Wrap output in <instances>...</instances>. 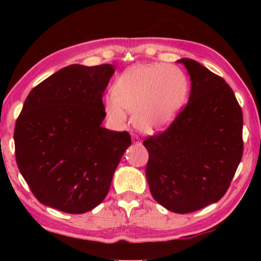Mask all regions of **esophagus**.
Here are the masks:
<instances>
[{"label":"esophagus","instance_id":"esophagus-1","mask_svg":"<svg viewBox=\"0 0 261 261\" xmlns=\"http://www.w3.org/2000/svg\"><path fill=\"white\" fill-rule=\"evenodd\" d=\"M132 142H133V144H140V138H139L138 135H133V137H132Z\"/></svg>","mask_w":261,"mask_h":261}]
</instances>
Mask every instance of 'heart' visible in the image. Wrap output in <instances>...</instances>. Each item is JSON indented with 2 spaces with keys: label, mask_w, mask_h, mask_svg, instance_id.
I'll use <instances>...</instances> for the list:
<instances>
[{
  "label": "heart",
  "mask_w": 261,
  "mask_h": 261,
  "mask_svg": "<svg viewBox=\"0 0 261 261\" xmlns=\"http://www.w3.org/2000/svg\"><path fill=\"white\" fill-rule=\"evenodd\" d=\"M189 80L179 67L166 64H141L121 74L106 98L108 115L122 123L133 113L139 130L153 133L165 129L187 102Z\"/></svg>",
  "instance_id": "heart-1"
}]
</instances>
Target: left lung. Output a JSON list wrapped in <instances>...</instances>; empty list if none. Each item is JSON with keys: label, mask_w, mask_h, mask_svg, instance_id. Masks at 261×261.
I'll use <instances>...</instances> for the list:
<instances>
[{"label": "left lung", "mask_w": 261, "mask_h": 261, "mask_svg": "<svg viewBox=\"0 0 261 261\" xmlns=\"http://www.w3.org/2000/svg\"><path fill=\"white\" fill-rule=\"evenodd\" d=\"M191 80L188 105L166 130L145 139L153 198L187 214L220 201L242 158L241 107L222 77L183 58Z\"/></svg>", "instance_id": "obj_1"}]
</instances>
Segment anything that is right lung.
I'll return each instance as SVG.
<instances>
[{"instance_id":"add662e5","label":"right lung","mask_w":261,"mask_h":261,"mask_svg":"<svg viewBox=\"0 0 261 261\" xmlns=\"http://www.w3.org/2000/svg\"><path fill=\"white\" fill-rule=\"evenodd\" d=\"M114 65L73 64L32 89L14 129L15 158L42 204L69 214L97 206L132 145L127 132L102 127V97Z\"/></svg>"}]
</instances>
